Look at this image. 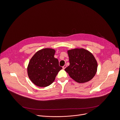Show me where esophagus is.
Instances as JSON below:
<instances>
[{"label": "esophagus", "mask_w": 120, "mask_h": 120, "mask_svg": "<svg viewBox=\"0 0 120 120\" xmlns=\"http://www.w3.org/2000/svg\"><path fill=\"white\" fill-rule=\"evenodd\" d=\"M66 67H67V65H64L63 66V67H62V68H63V69H65L66 68Z\"/></svg>", "instance_id": "esophagus-1"}]
</instances>
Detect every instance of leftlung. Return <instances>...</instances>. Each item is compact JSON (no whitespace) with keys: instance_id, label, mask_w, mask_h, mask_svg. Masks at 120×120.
<instances>
[{"instance_id":"8db88e82","label":"left lung","mask_w":120,"mask_h":120,"mask_svg":"<svg viewBox=\"0 0 120 120\" xmlns=\"http://www.w3.org/2000/svg\"><path fill=\"white\" fill-rule=\"evenodd\" d=\"M70 65L65 69L73 80L78 83L90 81L95 75L98 64L93 54L83 48L68 50Z\"/></svg>"}]
</instances>
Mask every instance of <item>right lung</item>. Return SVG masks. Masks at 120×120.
<instances>
[{"label": "right lung", "instance_id": "obj_1", "mask_svg": "<svg viewBox=\"0 0 120 120\" xmlns=\"http://www.w3.org/2000/svg\"><path fill=\"white\" fill-rule=\"evenodd\" d=\"M55 50L45 48L38 51L30 59L27 68L31 81L36 86L45 87L50 85L62 68L54 58Z\"/></svg>", "mask_w": 120, "mask_h": 120}]
</instances>
